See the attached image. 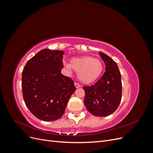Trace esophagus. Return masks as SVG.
<instances>
[{
	"label": "esophagus",
	"mask_w": 153,
	"mask_h": 153,
	"mask_svg": "<svg viewBox=\"0 0 153 153\" xmlns=\"http://www.w3.org/2000/svg\"><path fill=\"white\" fill-rule=\"evenodd\" d=\"M75 86L76 87V88H79L80 87V85L79 84H78V83L75 82Z\"/></svg>",
	"instance_id": "34e87169"
}]
</instances>
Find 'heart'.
Here are the masks:
<instances>
[{
    "mask_svg": "<svg viewBox=\"0 0 153 153\" xmlns=\"http://www.w3.org/2000/svg\"><path fill=\"white\" fill-rule=\"evenodd\" d=\"M64 66L69 70L72 68L77 72L78 80L85 84L98 80L103 70V63L100 60L90 56L73 58L70 63H65Z\"/></svg>",
    "mask_w": 153,
    "mask_h": 153,
    "instance_id": "1",
    "label": "heart"
}]
</instances>
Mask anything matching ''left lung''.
Instances as JSON below:
<instances>
[{
	"instance_id": "1",
	"label": "left lung",
	"mask_w": 153,
	"mask_h": 153,
	"mask_svg": "<svg viewBox=\"0 0 153 153\" xmlns=\"http://www.w3.org/2000/svg\"><path fill=\"white\" fill-rule=\"evenodd\" d=\"M105 64V72L95 84L84 86V103L92 115L105 117L117 110L122 98L121 73L117 63L102 52L99 53Z\"/></svg>"
}]
</instances>
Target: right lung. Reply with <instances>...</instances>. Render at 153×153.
<instances>
[{"label":"right lung","mask_w":153,"mask_h":153,"mask_svg":"<svg viewBox=\"0 0 153 153\" xmlns=\"http://www.w3.org/2000/svg\"><path fill=\"white\" fill-rule=\"evenodd\" d=\"M64 54L62 50H41L23 69L22 88L25 103L34 116L44 121L61 118L76 90L71 78L61 74Z\"/></svg>","instance_id":"right-lung-1"}]
</instances>
